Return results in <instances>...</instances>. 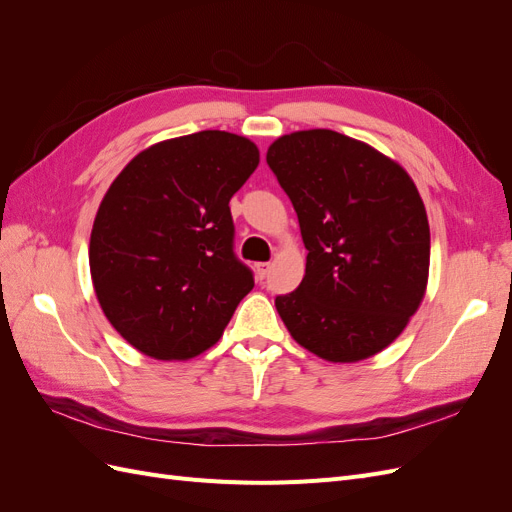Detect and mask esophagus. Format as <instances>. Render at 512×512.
I'll return each mask as SVG.
<instances>
[{"mask_svg":"<svg viewBox=\"0 0 512 512\" xmlns=\"http://www.w3.org/2000/svg\"><path fill=\"white\" fill-rule=\"evenodd\" d=\"M269 269H271L269 262H256V265H254V271H256V277H258V280H265L267 273H269Z\"/></svg>","mask_w":512,"mask_h":512,"instance_id":"esophagus-1","label":"esophagus"}]
</instances>
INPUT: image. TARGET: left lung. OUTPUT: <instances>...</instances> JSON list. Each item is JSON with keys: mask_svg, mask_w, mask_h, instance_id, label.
Listing matches in <instances>:
<instances>
[{"mask_svg": "<svg viewBox=\"0 0 512 512\" xmlns=\"http://www.w3.org/2000/svg\"><path fill=\"white\" fill-rule=\"evenodd\" d=\"M267 164L297 211L307 250L297 290L275 297L297 342L354 363L393 344L421 305L429 222L410 175L333 130L280 136Z\"/></svg>", "mask_w": 512, "mask_h": 512, "instance_id": "8db88e82", "label": "left lung"}]
</instances>
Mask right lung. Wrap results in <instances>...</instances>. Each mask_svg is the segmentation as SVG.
<instances>
[{
    "label": "right lung",
    "instance_id": "add662e5",
    "mask_svg": "<svg viewBox=\"0 0 512 512\" xmlns=\"http://www.w3.org/2000/svg\"><path fill=\"white\" fill-rule=\"evenodd\" d=\"M258 160L245 136L203 130L151 145L111 183L89 269L104 316L136 350L192 359L218 342L254 288L235 256L228 203Z\"/></svg>",
    "mask_w": 512,
    "mask_h": 512
}]
</instances>
